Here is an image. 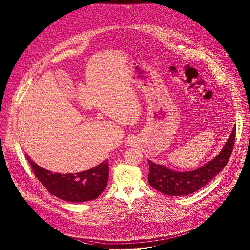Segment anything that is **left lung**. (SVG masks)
<instances>
[{"label":"left lung","mask_w":250,"mask_h":250,"mask_svg":"<svg viewBox=\"0 0 250 250\" xmlns=\"http://www.w3.org/2000/svg\"><path fill=\"white\" fill-rule=\"evenodd\" d=\"M236 126L225 143L221 151L198 169L188 172H180L169 169L162 164H156L150 160L149 184L159 192L170 196L189 195L214 178L227 164L235 142Z\"/></svg>","instance_id":"obj_1"}]
</instances>
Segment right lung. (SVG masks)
<instances>
[{
	"label": "right lung",
	"mask_w": 250,
	"mask_h": 250,
	"mask_svg": "<svg viewBox=\"0 0 250 250\" xmlns=\"http://www.w3.org/2000/svg\"><path fill=\"white\" fill-rule=\"evenodd\" d=\"M38 180L51 194L60 199L72 203L97 199L107 187L109 177L108 162L76 174H60L39 166L26 156Z\"/></svg>",
	"instance_id": "obj_1"
}]
</instances>
